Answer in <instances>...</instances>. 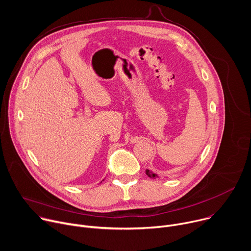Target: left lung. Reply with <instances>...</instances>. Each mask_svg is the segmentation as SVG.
Listing matches in <instances>:
<instances>
[{"instance_id":"left-lung-1","label":"left lung","mask_w":251,"mask_h":251,"mask_svg":"<svg viewBox=\"0 0 251 251\" xmlns=\"http://www.w3.org/2000/svg\"><path fill=\"white\" fill-rule=\"evenodd\" d=\"M146 175H147L149 177H152V178H153V177H154V178H155V177H159V176H158L157 174H155L154 172H152V171L149 170V169H146Z\"/></svg>"}]
</instances>
